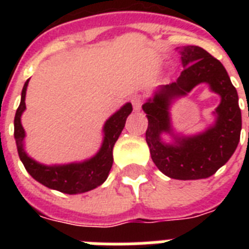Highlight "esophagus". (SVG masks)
<instances>
[{
	"mask_svg": "<svg viewBox=\"0 0 249 249\" xmlns=\"http://www.w3.org/2000/svg\"><path fill=\"white\" fill-rule=\"evenodd\" d=\"M130 102H132L134 111H140L141 107H142V102H143V99H142V97H141L140 94H136V95H133V97L130 98Z\"/></svg>",
	"mask_w": 249,
	"mask_h": 249,
	"instance_id": "esophagus-1",
	"label": "esophagus"
}]
</instances>
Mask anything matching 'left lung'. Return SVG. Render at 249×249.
I'll list each match as a JSON object with an SVG mask.
<instances>
[{"label":"left lung","mask_w":249,"mask_h":249,"mask_svg":"<svg viewBox=\"0 0 249 249\" xmlns=\"http://www.w3.org/2000/svg\"><path fill=\"white\" fill-rule=\"evenodd\" d=\"M183 71L176 83L161 85L142 106L148 119L146 142L158 169L174 179H201L228 163L238 147L242 130L239 98L220 60L199 46L179 48ZM207 83L221 98L213 114L215 123L200 133L183 136L174 132L170 107L195 86ZM168 134L172 142H165Z\"/></svg>","instance_id":"obj_1"}]
</instances>
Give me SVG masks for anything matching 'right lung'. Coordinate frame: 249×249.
Here are the masks:
<instances>
[{
    "label": "right lung",
    "instance_id": "add662e5",
    "mask_svg": "<svg viewBox=\"0 0 249 249\" xmlns=\"http://www.w3.org/2000/svg\"><path fill=\"white\" fill-rule=\"evenodd\" d=\"M28 81L29 80H27L23 86L20 105L18 107L14 119V138L17 142L19 158L27 172L41 185L70 195L86 193L101 186L107 179L109 170L112 168L113 146L124 129L126 117L133 111L132 103H125L120 109H117L112 116L106 120L103 125V141L101 148L90 159L76 163L45 165L28 156L24 150L25 132L21 125V115L25 111V93Z\"/></svg>",
    "mask_w": 249,
    "mask_h": 249
}]
</instances>
